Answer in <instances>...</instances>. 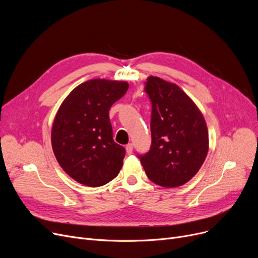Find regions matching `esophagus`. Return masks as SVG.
I'll return each mask as SVG.
<instances>
[{
  "instance_id": "34e87169",
  "label": "esophagus",
  "mask_w": 258,
  "mask_h": 258,
  "mask_svg": "<svg viewBox=\"0 0 258 258\" xmlns=\"http://www.w3.org/2000/svg\"><path fill=\"white\" fill-rule=\"evenodd\" d=\"M133 144L132 143H128L126 146H125V151H126V154L127 155H132L133 154Z\"/></svg>"
}]
</instances>
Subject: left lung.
I'll return each instance as SVG.
<instances>
[{"mask_svg": "<svg viewBox=\"0 0 258 258\" xmlns=\"http://www.w3.org/2000/svg\"><path fill=\"white\" fill-rule=\"evenodd\" d=\"M144 91L152 103V145L138 158L152 182L168 188L181 186L194 178L206 159L205 119L177 85L150 76Z\"/></svg>", "mask_w": 258, "mask_h": 258, "instance_id": "8db88e82", "label": "left lung"}]
</instances>
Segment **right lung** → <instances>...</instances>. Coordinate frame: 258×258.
Instances as JSON below:
<instances>
[{"label": "right lung", "instance_id": "1", "mask_svg": "<svg viewBox=\"0 0 258 258\" xmlns=\"http://www.w3.org/2000/svg\"><path fill=\"white\" fill-rule=\"evenodd\" d=\"M127 89L125 81L92 79L61 103L52 126V148L61 168L78 183L98 187L118 175L125 150L113 139L108 111Z\"/></svg>", "mask_w": 258, "mask_h": 258}]
</instances>
